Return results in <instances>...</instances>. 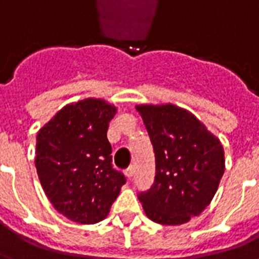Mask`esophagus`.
Returning <instances> with one entry per match:
<instances>
[{
  "mask_svg": "<svg viewBox=\"0 0 259 259\" xmlns=\"http://www.w3.org/2000/svg\"><path fill=\"white\" fill-rule=\"evenodd\" d=\"M124 175L129 178V179H132L133 178V175H135V168L133 166H130V168H127L126 170H124Z\"/></svg>",
  "mask_w": 259,
  "mask_h": 259,
  "instance_id": "obj_1",
  "label": "esophagus"
}]
</instances>
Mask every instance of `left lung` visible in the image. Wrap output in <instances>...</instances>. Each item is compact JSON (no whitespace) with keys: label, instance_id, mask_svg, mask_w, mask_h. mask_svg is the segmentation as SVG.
<instances>
[{"label":"left lung","instance_id":"left-lung-1","mask_svg":"<svg viewBox=\"0 0 259 259\" xmlns=\"http://www.w3.org/2000/svg\"><path fill=\"white\" fill-rule=\"evenodd\" d=\"M155 152V182L141 193L152 222L183 225L211 204L225 172V151L195 115L175 104L136 105Z\"/></svg>","mask_w":259,"mask_h":259}]
</instances>
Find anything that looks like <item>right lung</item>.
<instances>
[{"label":"right lung","mask_w":259,"mask_h":259,"mask_svg":"<svg viewBox=\"0 0 259 259\" xmlns=\"http://www.w3.org/2000/svg\"><path fill=\"white\" fill-rule=\"evenodd\" d=\"M118 108L104 98L66 104L37 133V175L50 202L69 221L101 222L124 185L112 168L107 130Z\"/></svg>","instance_id":"1"}]
</instances>
